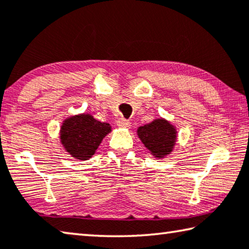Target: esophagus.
Here are the masks:
<instances>
[{
    "mask_svg": "<svg viewBox=\"0 0 249 249\" xmlns=\"http://www.w3.org/2000/svg\"><path fill=\"white\" fill-rule=\"evenodd\" d=\"M117 126H120V127H123V128H128L129 126H131V123H129V121L125 120V118H118Z\"/></svg>",
    "mask_w": 249,
    "mask_h": 249,
    "instance_id": "1",
    "label": "esophagus"
}]
</instances>
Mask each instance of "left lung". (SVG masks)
<instances>
[{
  "label": "left lung",
  "instance_id": "left-lung-1",
  "mask_svg": "<svg viewBox=\"0 0 249 249\" xmlns=\"http://www.w3.org/2000/svg\"><path fill=\"white\" fill-rule=\"evenodd\" d=\"M137 134L145 147L156 157H164L171 153L176 142L174 126L163 118L141 126Z\"/></svg>",
  "mask_w": 249,
  "mask_h": 249
}]
</instances>
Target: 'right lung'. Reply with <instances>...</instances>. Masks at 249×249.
Here are the masks:
<instances>
[{
    "mask_svg": "<svg viewBox=\"0 0 249 249\" xmlns=\"http://www.w3.org/2000/svg\"><path fill=\"white\" fill-rule=\"evenodd\" d=\"M110 131L109 124L98 122L89 114H81L64 121L61 142L72 157L85 160L92 157Z\"/></svg>",
    "mask_w": 249,
    "mask_h": 249,
    "instance_id": "add662e5",
    "label": "right lung"
}]
</instances>
